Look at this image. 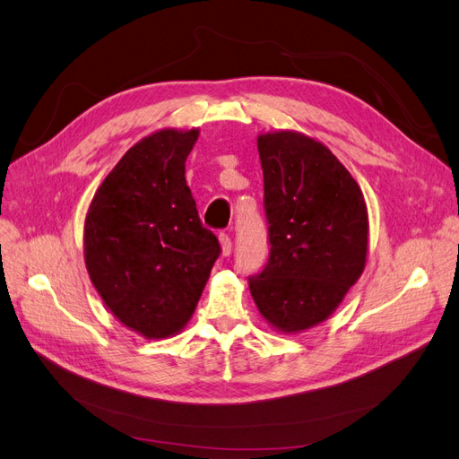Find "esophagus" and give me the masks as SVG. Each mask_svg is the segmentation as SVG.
I'll return each instance as SVG.
<instances>
[{
  "mask_svg": "<svg viewBox=\"0 0 459 459\" xmlns=\"http://www.w3.org/2000/svg\"><path fill=\"white\" fill-rule=\"evenodd\" d=\"M220 245H221V255L230 256L231 255V238L228 233H220Z\"/></svg>",
  "mask_w": 459,
  "mask_h": 459,
  "instance_id": "1",
  "label": "esophagus"
}]
</instances>
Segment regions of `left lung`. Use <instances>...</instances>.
<instances>
[{
  "label": "left lung",
  "instance_id": "left-lung-1",
  "mask_svg": "<svg viewBox=\"0 0 459 459\" xmlns=\"http://www.w3.org/2000/svg\"><path fill=\"white\" fill-rule=\"evenodd\" d=\"M270 258L248 287L260 314L283 333L317 325L362 275L368 208L333 152L297 132L258 135Z\"/></svg>",
  "mask_w": 459,
  "mask_h": 459
}]
</instances>
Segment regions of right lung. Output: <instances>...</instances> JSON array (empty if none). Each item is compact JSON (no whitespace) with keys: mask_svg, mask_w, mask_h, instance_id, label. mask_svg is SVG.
I'll use <instances>...</instances> for the list:
<instances>
[{"mask_svg":"<svg viewBox=\"0 0 459 459\" xmlns=\"http://www.w3.org/2000/svg\"><path fill=\"white\" fill-rule=\"evenodd\" d=\"M199 130H159L97 189L84 226L90 280L120 322L166 339L189 322L220 256L186 182Z\"/></svg>","mask_w":459,"mask_h":459,"instance_id":"add662e5","label":"right lung"}]
</instances>
